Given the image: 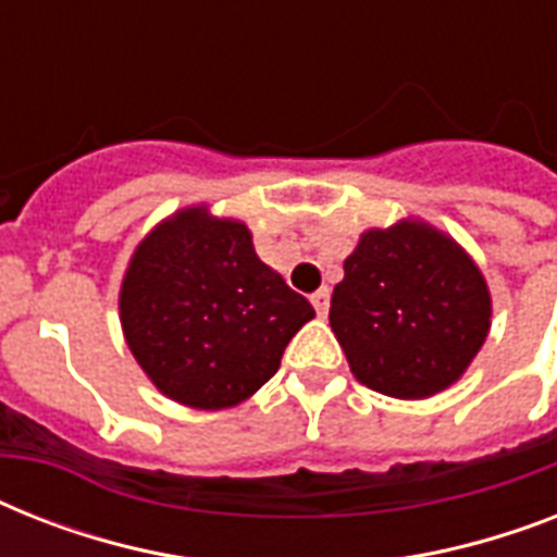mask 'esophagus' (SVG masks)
Instances as JSON below:
<instances>
[{"label": "esophagus", "mask_w": 557, "mask_h": 557, "mask_svg": "<svg viewBox=\"0 0 557 557\" xmlns=\"http://www.w3.org/2000/svg\"><path fill=\"white\" fill-rule=\"evenodd\" d=\"M312 306H314V312L321 314V318L330 312V288H321V292H314Z\"/></svg>", "instance_id": "34e87169"}]
</instances>
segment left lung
Wrapping results in <instances>:
<instances>
[{"mask_svg":"<svg viewBox=\"0 0 557 557\" xmlns=\"http://www.w3.org/2000/svg\"><path fill=\"white\" fill-rule=\"evenodd\" d=\"M330 326L361 384L428 398L468 370L492 330L483 271L419 219L370 227L344 260Z\"/></svg>","mask_w":557,"mask_h":557,"instance_id":"obj_1","label":"left lung"}]
</instances>
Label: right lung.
Instances as JSON below:
<instances>
[{
    "instance_id": "1",
    "label": "right lung",
    "mask_w": 557,
    "mask_h": 557,
    "mask_svg": "<svg viewBox=\"0 0 557 557\" xmlns=\"http://www.w3.org/2000/svg\"><path fill=\"white\" fill-rule=\"evenodd\" d=\"M121 326L147 379L178 405L225 410L277 372L314 309L257 257L239 219L176 210L135 248Z\"/></svg>"
}]
</instances>
